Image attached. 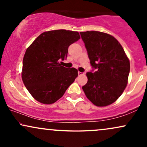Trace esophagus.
Wrapping results in <instances>:
<instances>
[{
  "label": "esophagus",
  "mask_w": 147,
  "mask_h": 147,
  "mask_svg": "<svg viewBox=\"0 0 147 147\" xmlns=\"http://www.w3.org/2000/svg\"><path fill=\"white\" fill-rule=\"evenodd\" d=\"M78 75H79V76H81V75H84V73L83 72H78Z\"/></svg>",
  "instance_id": "1"
}]
</instances>
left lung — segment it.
Instances as JSON below:
<instances>
[{"label": "left lung", "mask_w": 147, "mask_h": 147, "mask_svg": "<svg viewBox=\"0 0 147 147\" xmlns=\"http://www.w3.org/2000/svg\"><path fill=\"white\" fill-rule=\"evenodd\" d=\"M95 72H88V82L82 87L87 98L97 106H109L125 90L130 61L119 41L107 33L80 32Z\"/></svg>", "instance_id": "8db88e82"}]
</instances>
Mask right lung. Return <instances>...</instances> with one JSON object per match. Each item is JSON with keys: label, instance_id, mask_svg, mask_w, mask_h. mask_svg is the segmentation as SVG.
<instances>
[{"label": "right lung", "instance_id": "obj_1", "mask_svg": "<svg viewBox=\"0 0 147 147\" xmlns=\"http://www.w3.org/2000/svg\"><path fill=\"white\" fill-rule=\"evenodd\" d=\"M78 32L57 30L44 32L27 48L22 79L31 95L44 104L56 102L78 76L75 68L62 66L70 45L78 41Z\"/></svg>", "mask_w": 147, "mask_h": 147}]
</instances>
